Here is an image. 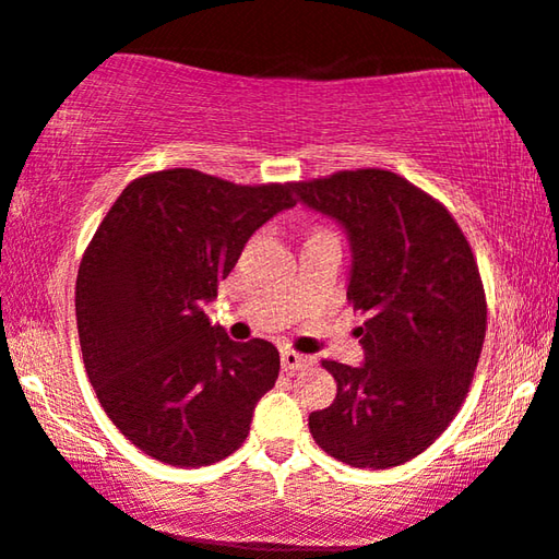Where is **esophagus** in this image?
Returning <instances> with one entry per match:
<instances>
[{"label":"esophagus","instance_id":"obj_1","mask_svg":"<svg viewBox=\"0 0 559 559\" xmlns=\"http://www.w3.org/2000/svg\"><path fill=\"white\" fill-rule=\"evenodd\" d=\"M312 364H316V358H312V356L297 354V350H289V348L282 350V369L289 371V373L302 371V369H310Z\"/></svg>","mask_w":559,"mask_h":559}]
</instances>
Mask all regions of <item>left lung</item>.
<instances>
[{
    "instance_id": "left-lung-1",
    "label": "left lung",
    "mask_w": 559,
    "mask_h": 559,
    "mask_svg": "<svg viewBox=\"0 0 559 559\" xmlns=\"http://www.w3.org/2000/svg\"><path fill=\"white\" fill-rule=\"evenodd\" d=\"M350 236L348 302L366 364L325 358L338 394L310 432L335 461L384 471L432 445L468 396L486 338V289L453 213L381 167L295 182Z\"/></svg>"
}]
</instances>
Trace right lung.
Returning <instances> with one entry per match:
<instances>
[{
  "label": "right lung",
  "instance_id": "right-lung-1",
  "mask_svg": "<svg viewBox=\"0 0 559 559\" xmlns=\"http://www.w3.org/2000/svg\"><path fill=\"white\" fill-rule=\"evenodd\" d=\"M295 182H239L190 167L129 182L83 251L75 320L83 366L124 438L178 468L224 461L247 440L259 396L274 386L280 350L236 343L203 302Z\"/></svg>",
  "mask_w": 559,
  "mask_h": 559
}]
</instances>
